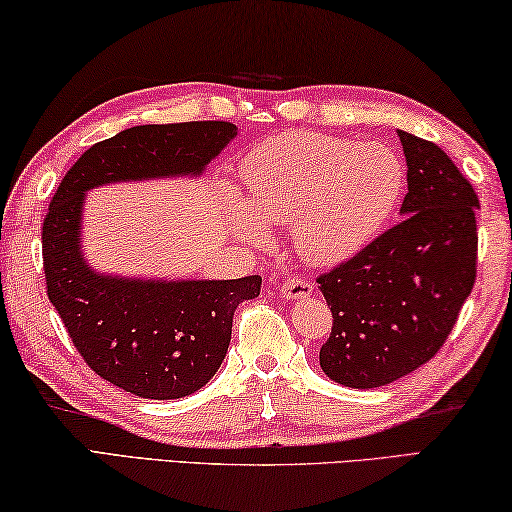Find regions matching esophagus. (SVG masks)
Listing matches in <instances>:
<instances>
[{
    "mask_svg": "<svg viewBox=\"0 0 512 512\" xmlns=\"http://www.w3.org/2000/svg\"><path fill=\"white\" fill-rule=\"evenodd\" d=\"M312 292H315V285L306 279H288L279 288L283 299H308Z\"/></svg>",
    "mask_w": 512,
    "mask_h": 512,
    "instance_id": "34e87169",
    "label": "esophagus"
}]
</instances>
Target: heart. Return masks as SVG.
I'll return each mask as SVG.
<instances>
[{
    "label": "heart",
    "instance_id": "b5f03b06",
    "mask_svg": "<svg viewBox=\"0 0 512 512\" xmlns=\"http://www.w3.org/2000/svg\"><path fill=\"white\" fill-rule=\"evenodd\" d=\"M249 204L233 209L242 238L263 242L258 218L290 224L308 263L335 265L378 236L396 209L405 168L382 143L297 130L270 137L242 164Z\"/></svg>",
    "mask_w": 512,
    "mask_h": 512
}]
</instances>
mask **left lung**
I'll list each match as a JSON object with an SVG mask.
<instances>
[{"mask_svg": "<svg viewBox=\"0 0 512 512\" xmlns=\"http://www.w3.org/2000/svg\"><path fill=\"white\" fill-rule=\"evenodd\" d=\"M398 137L407 159L402 220L317 279L333 312L319 364L351 389L384 387L432 360L477 279L472 184L436 143Z\"/></svg>", "mask_w": 512, "mask_h": 512, "instance_id": "obj_1", "label": "left lung"}]
</instances>
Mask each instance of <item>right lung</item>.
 I'll list each match as a JSON object with an SVG mask.
<instances>
[{"mask_svg":"<svg viewBox=\"0 0 512 512\" xmlns=\"http://www.w3.org/2000/svg\"><path fill=\"white\" fill-rule=\"evenodd\" d=\"M227 121L137 125L85 150L62 177L42 227L47 294L89 369L139 398L175 400L209 382L227 355L233 312L261 276L152 281L98 274L80 247L85 193L114 182L197 177L236 137Z\"/></svg>","mask_w":512,"mask_h":512,"instance_id":"1","label":"right lung"}]
</instances>
